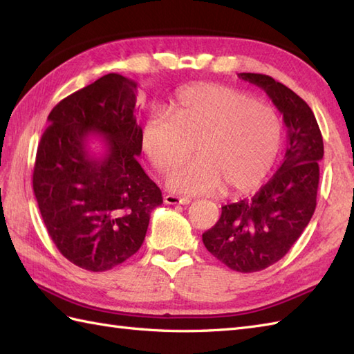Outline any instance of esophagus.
<instances>
[{"label": "esophagus", "mask_w": 354, "mask_h": 354, "mask_svg": "<svg viewBox=\"0 0 354 354\" xmlns=\"http://www.w3.org/2000/svg\"><path fill=\"white\" fill-rule=\"evenodd\" d=\"M164 202L169 205H175V204H181V205H189L190 199L189 198H179L175 196V194H165Z\"/></svg>", "instance_id": "esophagus-1"}]
</instances>
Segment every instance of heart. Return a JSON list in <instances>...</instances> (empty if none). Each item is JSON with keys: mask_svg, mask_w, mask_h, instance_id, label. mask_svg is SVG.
<instances>
[{"mask_svg": "<svg viewBox=\"0 0 354 354\" xmlns=\"http://www.w3.org/2000/svg\"><path fill=\"white\" fill-rule=\"evenodd\" d=\"M196 149L198 158L167 178L185 194H240L254 190L274 167L283 146V122L269 104L219 84L181 89L167 117L150 115L140 131V146L152 167L165 173Z\"/></svg>", "mask_w": 354, "mask_h": 354, "instance_id": "heart-1", "label": "heart"}]
</instances>
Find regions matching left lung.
Segmentation results:
<instances>
[{
	"label": "left lung",
	"mask_w": 354,
	"mask_h": 354,
	"mask_svg": "<svg viewBox=\"0 0 354 354\" xmlns=\"http://www.w3.org/2000/svg\"><path fill=\"white\" fill-rule=\"evenodd\" d=\"M283 114L288 150L275 175L251 196L222 207L221 219L202 234L207 250L237 272H257L283 259L310 222L324 142L312 109L301 97L266 74L240 73Z\"/></svg>",
	"instance_id": "8db88e82"
}]
</instances>
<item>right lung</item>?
Instances as JSON below:
<instances>
[{"mask_svg": "<svg viewBox=\"0 0 354 354\" xmlns=\"http://www.w3.org/2000/svg\"><path fill=\"white\" fill-rule=\"evenodd\" d=\"M135 103L137 84L109 73L53 108L36 152L33 190L45 228L65 259L93 272L132 257L162 204L137 161ZM89 134L105 138L102 157L87 149Z\"/></svg>", "mask_w": 354, "mask_h": 354, "instance_id": "right-lung-1", "label": "right lung"}]
</instances>
